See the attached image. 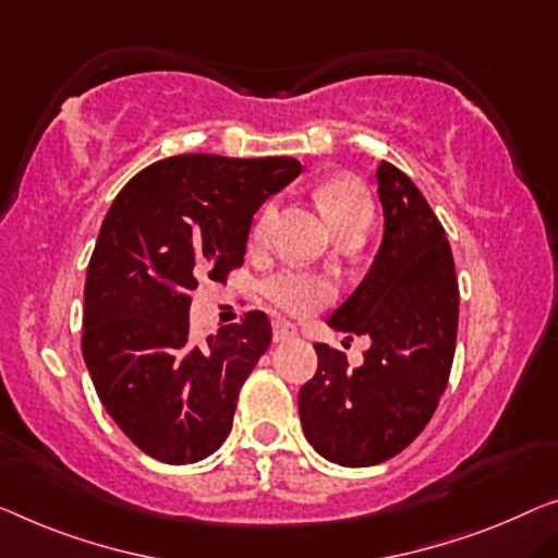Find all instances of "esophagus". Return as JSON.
Listing matches in <instances>:
<instances>
[{
    "label": "esophagus",
    "instance_id": "34e87169",
    "mask_svg": "<svg viewBox=\"0 0 558 558\" xmlns=\"http://www.w3.org/2000/svg\"><path fill=\"white\" fill-rule=\"evenodd\" d=\"M295 336H298L295 326H290L286 320H276V326H272V340H276V343H282V340L295 338Z\"/></svg>",
    "mask_w": 558,
    "mask_h": 558
}]
</instances>
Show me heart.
<instances>
[{
  "mask_svg": "<svg viewBox=\"0 0 558 558\" xmlns=\"http://www.w3.org/2000/svg\"><path fill=\"white\" fill-rule=\"evenodd\" d=\"M318 203L326 213L330 228L340 232L359 226V222L373 220V203L361 182L351 178H330L318 187ZM272 215H276V205L265 203L260 210H257L251 238L263 240L268 235L272 226ZM263 295L270 305H276L278 311L295 315V318H305L315 311H320L323 305H328L336 295V286L326 276H313V272H301V270H280L276 276H270L263 282Z\"/></svg>",
  "mask_w": 558,
  "mask_h": 558,
  "instance_id": "1",
  "label": "heart"
}]
</instances>
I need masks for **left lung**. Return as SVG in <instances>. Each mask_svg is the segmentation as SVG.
<instances>
[{
	"label": "left lung",
	"instance_id": "obj_1",
	"mask_svg": "<svg viewBox=\"0 0 558 558\" xmlns=\"http://www.w3.org/2000/svg\"><path fill=\"white\" fill-rule=\"evenodd\" d=\"M386 232L368 276L330 315L368 336L363 365L315 343L318 371L298 393L305 438L340 465H376L426 428L451 376L459 280L446 230L409 174L378 165Z\"/></svg>",
	"mask_w": 558,
	"mask_h": 558
}]
</instances>
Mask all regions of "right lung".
<instances>
[{"label": "right lung", "mask_w": 558, "mask_h": 558, "mask_svg": "<svg viewBox=\"0 0 558 558\" xmlns=\"http://www.w3.org/2000/svg\"><path fill=\"white\" fill-rule=\"evenodd\" d=\"M301 170L293 157L178 155L140 170L107 210L87 265L82 355L107 413L153 459L195 463L228 438L272 328L251 311L195 343L193 290L243 265L255 210Z\"/></svg>", "instance_id": "1"}]
</instances>
